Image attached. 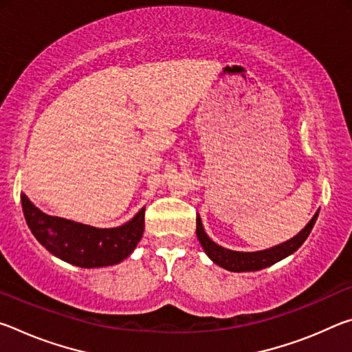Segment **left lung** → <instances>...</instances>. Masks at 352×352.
I'll list each match as a JSON object with an SVG mask.
<instances>
[{"label": "left lung", "mask_w": 352, "mask_h": 352, "mask_svg": "<svg viewBox=\"0 0 352 352\" xmlns=\"http://www.w3.org/2000/svg\"><path fill=\"white\" fill-rule=\"evenodd\" d=\"M318 212H315L311 222L306 225L305 230H301L294 239L281 243V245L273 247L270 250H264V252H256V253H241V252H231V250H226L223 247L214 243L208 234L205 233L204 226H201V220L197 216V239L200 241L201 247H204L205 253L210 256V258L219 264L223 269L230 272H254L265 269V267H270L276 264L278 261L287 258L289 254L296 252L305 241L307 239L309 233H311L315 220L318 217Z\"/></svg>", "instance_id": "left-lung-1"}]
</instances>
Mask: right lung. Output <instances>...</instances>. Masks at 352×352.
I'll use <instances>...</instances> for the list:
<instances>
[{"label": "right lung", "mask_w": 352, "mask_h": 352, "mask_svg": "<svg viewBox=\"0 0 352 352\" xmlns=\"http://www.w3.org/2000/svg\"><path fill=\"white\" fill-rule=\"evenodd\" d=\"M23 212L41 245L69 264L93 269L119 264L133 252L144 233L146 208L118 228H94L73 220L47 216L21 194Z\"/></svg>", "instance_id": "obj_1"}]
</instances>
